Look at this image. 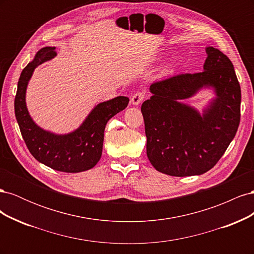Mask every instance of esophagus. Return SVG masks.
<instances>
[{
    "label": "esophagus",
    "instance_id": "esophagus-1",
    "mask_svg": "<svg viewBox=\"0 0 254 254\" xmlns=\"http://www.w3.org/2000/svg\"><path fill=\"white\" fill-rule=\"evenodd\" d=\"M144 99V94L141 93V92H137V93L133 94L131 97V103L133 106H139Z\"/></svg>",
    "mask_w": 254,
    "mask_h": 254
}]
</instances>
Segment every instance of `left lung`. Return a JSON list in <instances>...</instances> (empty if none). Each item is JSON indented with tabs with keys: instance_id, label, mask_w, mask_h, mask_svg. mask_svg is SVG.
I'll use <instances>...</instances> for the list:
<instances>
[{
	"instance_id": "1",
	"label": "left lung",
	"mask_w": 254,
	"mask_h": 254,
	"mask_svg": "<svg viewBox=\"0 0 254 254\" xmlns=\"http://www.w3.org/2000/svg\"><path fill=\"white\" fill-rule=\"evenodd\" d=\"M203 71L153 82L141 111L146 152L160 173L175 177L202 175L224 155L241 119V87L230 59L206 47ZM203 88L215 96L198 112L184 103Z\"/></svg>"
}]
</instances>
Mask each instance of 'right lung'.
<instances>
[{
    "instance_id": "right-lung-1",
    "label": "right lung",
    "mask_w": 254,
    "mask_h": 254,
    "mask_svg": "<svg viewBox=\"0 0 254 254\" xmlns=\"http://www.w3.org/2000/svg\"><path fill=\"white\" fill-rule=\"evenodd\" d=\"M55 56V48H42L22 71L14 98V113L23 139L36 160L58 172L80 173L97 164L102 157L107 123L126 108L129 98L118 96L95 105L81 125L68 133L59 134L44 130L30 117L26 106V90L35 68Z\"/></svg>"
}]
</instances>
